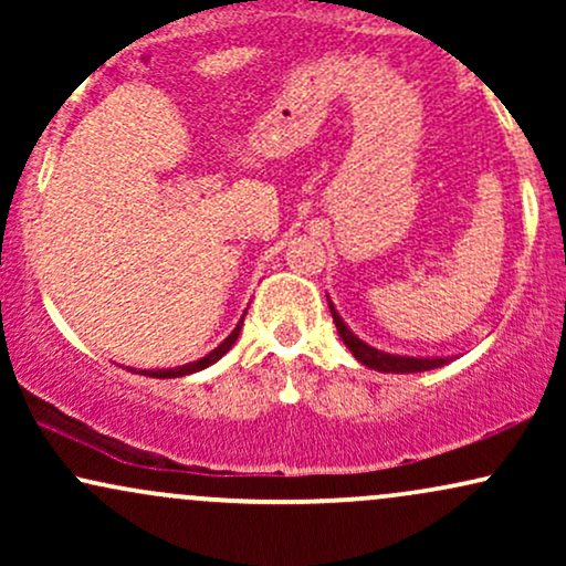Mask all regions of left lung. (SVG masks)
I'll list each match as a JSON object with an SVG mask.
<instances>
[{
    "instance_id": "8db88e82",
    "label": "left lung",
    "mask_w": 566,
    "mask_h": 566,
    "mask_svg": "<svg viewBox=\"0 0 566 566\" xmlns=\"http://www.w3.org/2000/svg\"><path fill=\"white\" fill-rule=\"evenodd\" d=\"M329 314H333V322L337 327V335L343 337L350 354L361 361V365L369 369H378V373H426V369H437L441 365H447L450 359H441V356H433V359H423V356H399V354H386V350H378L373 346H367L365 340H359L350 329L346 327V322L340 319V314L335 311V305L329 303Z\"/></svg>"
}]
</instances>
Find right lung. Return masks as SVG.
Masks as SVG:
<instances>
[{
    "label": "right lung",
    "mask_w": 566,
    "mask_h": 566,
    "mask_svg": "<svg viewBox=\"0 0 566 566\" xmlns=\"http://www.w3.org/2000/svg\"><path fill=\"white\" fill-rule=\"evenodd\" d=\"M242 322H244V316H242V319H239L237 327H233V333H231L229 337H226V340L220 343V346H218L216 350H210V354H207V356H201L199 361H191V365L175 367V369H140V373H143V375H148V378H159V380H165V378H184V375L199 373V369H205V367L216 365V361L220 359V356H223L226 350H229V348L233 346V343H237L239 333H242Z\"/></svg>",
    "instance_id": "1"
}]
</instances>
